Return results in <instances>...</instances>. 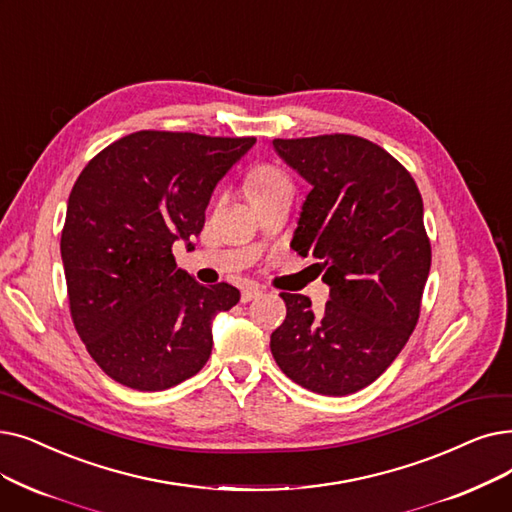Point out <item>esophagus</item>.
Listing matches in <instances>:
<instances>
[{"mask_svg":"<svg viewBox=\"0 0 512 512\" xmlns=\"http://www.w3.org/2000/svg\"><path fill=\"white\" fill-rule=\"evenodd\" d=\"M261 288L259 286H247V288H242V293H240V301L242 303H249V301H253V299H257V297H261Z\"/></svg>","mask_w":512,"mask_h":512,"instance_id":"1","label":"esophagus"}]
</instances>
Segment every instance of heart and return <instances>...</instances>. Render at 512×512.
<instances>
[{
    "mask_svg": "<svg viewBox=\"0 0 512 512\" xmlns=\"http://www.w3.org/2000/svg\"><path fill=\"white\" fill-rule=\"evenodd\" d=\"M244 188H247L251 201H253V198L268 196L278 190H293V182H291V177L274 165H257L247 173Z\"/></svg>",
    "mask_w": 512,
    "mask_h": 512,
    "instance_id": "obj_1",
    "label": "heart"
}]
</instances>
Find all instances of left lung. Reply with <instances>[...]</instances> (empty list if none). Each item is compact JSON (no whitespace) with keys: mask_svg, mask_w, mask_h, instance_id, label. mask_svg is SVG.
Returning a JSON list of instances; mask_svg holds the SVG:
<instances>
[{"mask_svg":"<svg viewBox=\"0 0 512 512\" xmlns=\"http://www.w3.org/2000/svg\"><path fill=\"white\" fill-rule=\"evenodd\" d=\"M274 148L311 184L291 247L320 261L330 299L316 314L309 297L282 293L272 355L297 385L349 395L379 379L418 322L431 270L422 196L385 148L349 133Z\"/></svg>","mask_w":512,"mask_h":512,"instance_id":"8db88e82","label":"left lung"}]
</instances>
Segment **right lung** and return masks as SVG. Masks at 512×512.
<instances>
[{"instance_id": "1", "label": "right lung", "mask_w": 512, "mask_h": 512, "mask_svg": "<svg viewBox=\"0 0 512 512\" xmlns=\"http://www.w3.org/2000/svg\"><path fill=\"white\" fill-rule=\"evenodd\" d=\"M255 138L144 129L106 146L69 196L60 238L75 330L110 379L138 391L201 370L211 322L238 288L177 268L175 240L198 236L217 182Z\"/></svg>"}]
</instances>
